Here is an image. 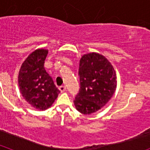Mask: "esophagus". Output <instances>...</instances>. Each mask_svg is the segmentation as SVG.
<instances>
[{
    "instance_id": "esophagus-1",
    "label": "esophagus",
    "mask_w": 150,
    "mask_h": 150,
    "mask_svg": "<svg viewBox=\"0 0 150 150\" xmlns=\"http://www.w3.org/2000/svg\"><path fill=\"white\" fill-rule=\"evenodd\" d=\"M59 90H60L61 92H64V91H65L66 86H62L59 87Z\"/></svg>"
}]
</instances>
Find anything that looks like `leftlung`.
<instances>
[{
  "label": "left lung",
  "mask_w": 150,
  "mask_h": 150,
  "mask_svg": "<svg viewBox=\"0 0 150 150\" xmlns=\"http://www.w3.org/2000/svg\"><path fill=\"white\" fill-rule=\"evenodd\" d=\"M80 90L74 100L76 109L85 115L98 111L105 106L117 86L114 67L98 52L84 54L79 61Z\"/></svg>",
  "instance_id": "left-lung-1"
}]
</instances>
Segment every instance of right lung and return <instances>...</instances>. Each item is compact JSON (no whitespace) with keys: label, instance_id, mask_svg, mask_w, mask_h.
<instances>
[{"label":"right lung","instance_id":"right-lung-1","mask_svg":"<svg viewBox=\"0 0 150 150\" xmlns=\"http://www.w3.org/2000/svg\"><path fill=\"white\" fill-rule=\"evenodd\" d=\"M48 52L43 48L33 51L18 71L20 93L31 107L40 111L50 108L60 93L43 67Z\"/></svg>","mask_w":150,"mask_h":150}]
</instances>
